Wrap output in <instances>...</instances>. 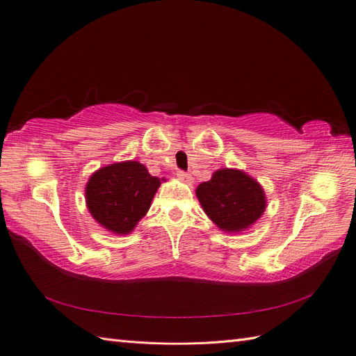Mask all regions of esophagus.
Segmentation results:
<instances>
[{"instance_id": "esophagus-1", "label": "esophagus", "mask_w": 356, "mask_h": 356, "mask_svg": "<svg viewBox=\"0 0 356 356\" xmlns=\"http://www.w3.org/2000/svg\"><path fill=\"white\" fill-rule=\"evenodd\" d=\"M177 177H178V179H181V181L188 182V184L193 181V177H191L190 174H187V172H184V170H178V172H177Z\"/></svg>"}]
</instances>
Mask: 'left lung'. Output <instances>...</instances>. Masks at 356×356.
I'll return each mask as SVG.
<instances>
[{"instance_id": "left-lung-1", "label": "left lung", "mask_w": 356, "mask_h": 356, "mask_svg": "<svg viewBox=\"0 0 356 356\" xmlns=\"http://www.w3.org/2000/svg\"><path fill=\"white\" fill-rule=\"evenodd\" d=\"M208 217L224 232H242L266 209L263 188L241 170L221 169L196 190Z\"/></svg>"}]
</instances>
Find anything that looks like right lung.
<instances>
[{
  "mask_svg": "<svg viewBox=\"0 0 356 356\" xmlns=\"http://www.w3.org/2000/svg\"><path fill=\"white\" fill-rule=\"evenodd\" d=\"M159 187L160 179L144 165L123 161L95 172L86 187V202L102 227L127 234L147 213Z\"/></svg>",
  "mask_w": 356,
  "mask_h": 356,
  "instance_id": "right-lung-1",
  "label": "right lung"
}]
</instances>
